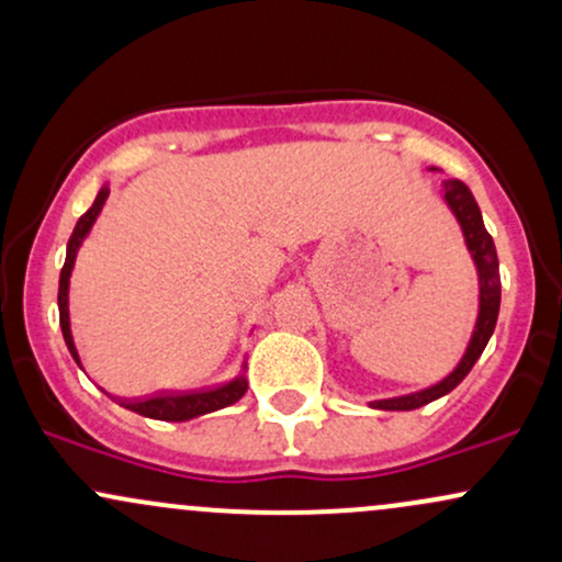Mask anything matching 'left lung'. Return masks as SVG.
<instances>
[{"label":"left lung","mask_w":562,"mask_h":562,"mask_svg":"<svg viewBox=\"0 0 562 562\" xmlns=\"http://www.w3.org/2000/svg\"><path fill=\"white\" fill-rule=\"evenodd\" d=\"M443 200L449 203L451 214L460 222L462 235H465L468 250L473 256L475 269H479V288H481V301H479V319H475L473 338H470L465 357L460 359V364L454 367V372H449L441 383L430 385V389L409 393V396H396V398H383V402H372L375 409H389V412H406L417 409V406L436 402V398L447 396L451 389L465 380V375L473 370V364L479 362V357L486 348L488 338H492L496 317H499V299H502V282H499V259H496V248L492 235L483 227V216L479 203H475L473 192L468 190L465 182L460 179H449L443 182Z\"/></svg>","instance_id":"8db88e82"}]
</instances>
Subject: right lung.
Here are the masks:
<instances>
[{"instance_id": "add662e5", "label": "right lung", "mask_w": 562, "mask_h": 562, "mask_svg": "<svg viewBox=\"0 0 562 562\" xmlns=\"http://www.w3.org/2000/svg\"><path fill=\"white\" fill-rule=\"evenodd\" d=\"M108 195V184L97 192L92 209L83 214L79 222H76L74 235L68 240V250H66V263H63V272H60V290H57V308H60V327H63V338H66V346L70 351V357L76 359V364L81 367L79 362V351L74 346V335H70V319H68V282H70V272H74V263H76V254H79L81 243L87 240L89 229L100 216L102 205H105ZM248 391V380L245 375L229 380V383L216 385V389H205V391H184V393H156V396H147V398H119L121 406L126 409L137 412V415L153 417V420H166V423H182V420H192V417L205 415V412H216L224 409V406L235 404L237 398H243V393Z\"/></svg>"}]
</instances>
